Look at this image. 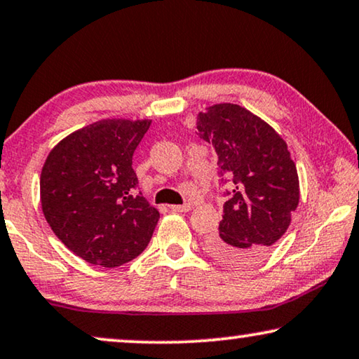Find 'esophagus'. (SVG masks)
I'll list each match as a JSON object with an SVG mask.
<instances>
[{
  "label": "esophagus",
  "instance_id": "34e87169",
  "mask_svg": "<svg viewBox=\"0 0 359 359\" xmlns=\"http://www.w3.org/2000/svg\"><path fill=\"white\" fill-rule=\"evenodd\" d=\"M194 206L190 203H185V205H172L170 206V210L175 211V213H187V211H190Z\"/></svg>",
  "mask_w": 359,
  "mask_h": 359
}]
</instances>
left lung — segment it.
Segmentation results:
<instances>
[{
	"instance_id": "1",
	"label": "left lung",
	"mask_w": 359,
	"mask_h": 359,
	"mask_svg": "<svg viewBox=\"0 0 359 359\" xmlns=\"http://www.w3.org/2000/svg\"><path fill=\"white\" fill-rule=\"evenodd\" d=\"M196 128L215 146L221 182L229 185L208 252L223 264H255L290 228L299 203V177L286 141L250 110L228 102L200 112Z\"/></svg>"
}]
</instances>
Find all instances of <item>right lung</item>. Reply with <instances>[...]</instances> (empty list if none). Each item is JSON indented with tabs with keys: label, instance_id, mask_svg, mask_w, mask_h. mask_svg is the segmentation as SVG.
<instances>
[{
	"label": "right lung",
	"instance_id": "obj_1",
	"mask_svg": "<svg viewBox=\"0 0 359 359\" xmlns=\"http://www.w3.org/2000/svg\"><path fill=\"white\" fill-rule=\"evenodd\" d=\"M151 120L104 118L50 151L40 201L55 236L81 259L115 269L149 244L159 211L136 195L133 153Z\"/></svg>",
	"mask_w": 359,
	"mask_h": 359
}]
</instances>
